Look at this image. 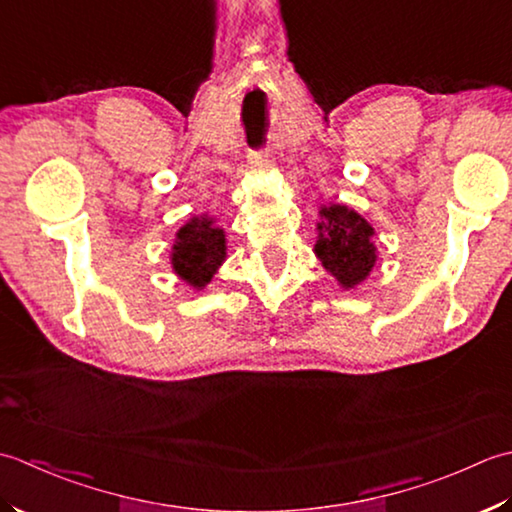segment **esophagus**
<instances>
[{"instance_id": "esophagus-1", "label": "esophagus", "mask_w": 512, "mask_h": 512, "mask_svg": "<svg viewBox=\"0 0 512 512\" xmlns=\"http://www.w3.org/2000/svg\"><path fill=\"white\" fill-rule=\"evenodd\" d=\"M249 165H252L254 172H267L269 170V152H254L249 156Z\"/></svg>"}]
</instances>
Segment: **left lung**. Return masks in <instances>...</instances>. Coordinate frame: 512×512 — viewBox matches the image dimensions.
Masks as SVG:
<instances>
[{"label": "left lung", "instance_id": "8db88e82", "mask_svg": "<svg viewBox=\"0 0 512 512\" xmlns=\"http://www.w3.org/2000/svg\"><path fill=\"white\" fill-rule=\"evenodd\" d=\"M371 236L373 227L347 205L333 203L329 207H320L314 252L322 267L344 289H353L371 274L375 260H378Z\"/></svg>", "mask_w": 512, "mask_h": 512}]
</instances>
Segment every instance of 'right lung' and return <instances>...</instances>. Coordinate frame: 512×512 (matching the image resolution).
Segmentation results:
<instances>
[{"label": "right lung", "instance_id": "obj_1", "mask_svg": "<svg viewBox=\"0 0 512 512\" xmlns=\"http://www.w3.org/2000/svg\"><path fill=\"white\" fill-rule=\"evenodd\" d=\"M225 232L210 216H194L179 232L172 247L174 274L194 289H203L225 260Z\"/></svg>", "mask_w": 512, "mask_h": 512}]
</instances>
